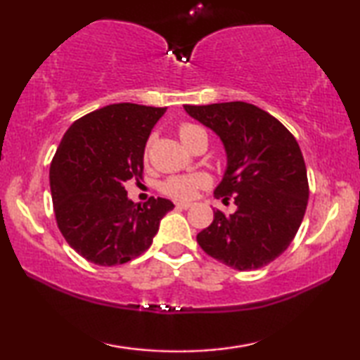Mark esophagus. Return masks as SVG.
<instances>
[{"instance_id": "34e87169", "label": "esophagus", "mask_w": 360, "mask_h": 360, "mask_svg": "<svg viewBox=\"0 0 360 360\" xmlns=\"http://www.w3.org/2000/svg\"><path fill=\"white\" fill-rule=\"evenodd\" d=\"M176 206H178V208H181V210H188L192 206V203L191 202H178V203H176Z\"/></svg>"}]
</instances>
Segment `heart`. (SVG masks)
Returning <instances> with one entry per match:
<instances>
[{
  "label": "heart",
  "mask_w": 360,
  "mask_h": 360,
  "mask_svg": "<svg viewBox=\"0 0 360 360\" xmlns=\"http://www.w3.org/2000/svg\"><path fill=\"white\" fill-rule=\"evenodd\" d=\"M200 133H205L203 129L193 125V124H182L179 127V138L181 141L186 144L191 143V139H193ZM149 150V143L146 146V154ZM208 178L205 174H188V176H173V178L167 179L163 182L162 191L165 192L169 197L174 198H181V200H187L195 197L200 188L208 186Z\"/></svg>",
  "instance_id": "obj_1"
}]
</instances>
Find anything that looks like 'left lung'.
<instances>
[{
  "label": "left lung",
  "mask_w": 360,
  "mask_h": 360,
  "mask_svg": "<svg viewBox=\"0 0 360 360\" xmlns=\"http://www.w3.org/2000/svg\"><path fill=\"white\" fill-rule=\"evenodd\" d=\"M221 138L227 168L214 197L233 195L236 211H214L197 241L235 270H257L279 257L294 240L307 211V167L292 133L264 109L245 101L184 106Z\"/></svg>",
  "instance_id": "left-lung-1"
}]
</instances>
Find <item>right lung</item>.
<instances>
[{
	"label": "right lung",
	"mask_w": 360,
	"mask_h": 360,
	"mask_svg": "<svg viewBox=\"0 0 360 360\" xmlns=\"http://www.w3.org/2000/svg\"><path fill=\"white\" fill-rule=\"evenodd\" d=\"M165 111L117 103L77 119L63 135L49 172L53 211L66 243L92 264L136 259L174 208L160 197L133 203L124 186L143 178L146 143Z\"/></svg>",
	"instance_id": "obj_1"
}]
</instances>
